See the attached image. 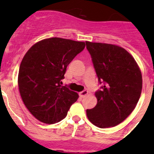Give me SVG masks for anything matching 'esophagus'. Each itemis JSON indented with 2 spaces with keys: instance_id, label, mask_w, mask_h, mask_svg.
Masks as SVG:
<instances>
[{
  "instance_id": "esophagus-1",
  "label": "esophagus",
  "mask_w": 154,
  "mask_h": 154,
  "mask_svg": "<svg viewBox=\"0 0 154 154\" xmlns=\"http://www.w3.org/2000/svg\"><path fill=\"white\" fill-rule=\"evenodd\" d=\"M87 94H88V91H87V90H83V91H82V92H80L79 93V95L80 97L83 98L84 96H86Z\"/></svg>"
}]
</instances>
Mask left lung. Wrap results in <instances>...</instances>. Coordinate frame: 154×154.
I'll list each match as a JSON object with an SVG mask.
<instances>
[{"label": "left lung", "mask_w": 154, "mask_h": 154, "mask_svg": "<svg viewBox=\"0 0 154 154\" xmlns=\"http://www.w3.org/2000/svg\"><path fill=\"white\" fill-rule=\"evenodd\" d=\"M101 89L97 104L86 110L91 123L99 128L122 123L135 109L142 91V74L135 59L119 46L85 42Z\"/></svg>", "instance_id": "obj_1"}]
</instances>
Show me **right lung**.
Instances as JSON below:
<instances>
[{"label": "right lung", "instance_id": "add662e5", "mask_svg": "<svg viewBox=\"0 0 154 154\" xmlns=\"http://www.w3.org/2000/svg\"><path fill=\"white\" fill-rule=\"evenodd\" d=\"M85 42L51 38L37 42L27 51L18 72L24 104L39 121L58 123L77 101V92L62 86L66 68L85 48Z\"/></svg>", "mask_w": 154, "mask_h": 154}]
</instances>
